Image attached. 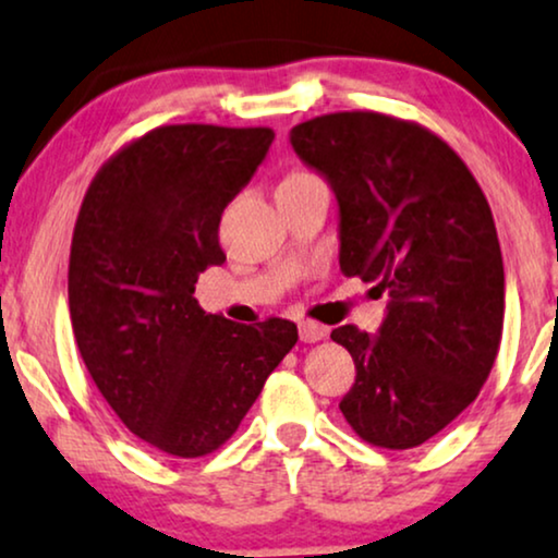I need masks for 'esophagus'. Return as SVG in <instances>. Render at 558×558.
<instances>
[{
    "instance_id": "obj_1",
    "label": "esophagus",
    "mask_w": 558,
    "mask_h": 558,
    "mask_svg": "<svg viewBox=\"0 0 558 558\" xmlns=\"http://www.w3.org/2000/svg\"><path fill=\"white\" fill-rule=\"evenodd\" d=\"M326 336H328V328L320 326V323L300 320V339L305 343H315V341L326 339Z\"/></svg>"
}]
</instances>
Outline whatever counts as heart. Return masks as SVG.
I'll use <instances>...</instances> for the list:
<instances>
[{"instance_id":"1","label":"heart","mask_w":558,"mask_h":558,"mask_svg":"<svg viewBox=\"0 0 558 558\" xmlns=\"http://www.w3.org/2000/svg\"><path fill=\"white\" fill-rule=\"evenodd\" d=\"M302 173H307V170H294V173H290V175H302Z\"/></svg>"}]
</instances>
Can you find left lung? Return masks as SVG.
Here are the masks:
<instances>
[{"label": "left lung", "instance_id": "obj_1", "mask_svg": "<svg viewBox=\"0 0 558 558\" xmlns=\"http://www.w3.org/2000/svg\"><path fill=\"white\" fill-rule=\"evenodd\" d=\"M290 140L339 198L341 271L390 298L377 336L333 328L356 367L339 409L364 442L409 450L476 401L497 360L505 264L492 206L456 149L416 121L326 113Z\"/></svg>", "mask_w": 558, "mask_h": 558}]
</instances>
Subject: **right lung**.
<instances>
[{"mask_svg":"<svg viewBox=\"0 0 558 558\" xmlns=\"http://www.w3.org/2000/svg\"><path fill=\"white\" fill-rule=\"evenodd\" d=\"M266 126L173 123L95 173L69 253V315L82 362L129 432L202 458L238 432L298 326L204 313L198 274L225 264L219 219L266 160Z\"/></svg>","mask_w":558,"mask_h":558,"instance_id":"obj_1","label":"right lung"}]
</instances>
